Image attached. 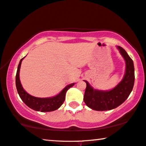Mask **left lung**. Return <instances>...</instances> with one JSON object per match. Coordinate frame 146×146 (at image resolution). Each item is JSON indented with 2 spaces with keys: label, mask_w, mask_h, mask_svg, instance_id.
Masks as SVG:
<instances>
[{
  "label": "left lung",
  "mask_w": 146,
  "mask_h": 146,
  "mask_svg": "<svg viewBox=\"0 0 146 146\" xmlns=\"http://www.w3.org/2000/svg\"><path fill=\"white\" fill-rule=\"evenodd\" d=\"M125 61V73L121 81L114 88L103 91L94 89L87 81L84 101L89 108L98 111L110 110L121 105L130 95L135 83V68L133 61L123 48L117 46Z\"/></svg>",
  "instance_id": "left-lung-1"
}]
</instances>
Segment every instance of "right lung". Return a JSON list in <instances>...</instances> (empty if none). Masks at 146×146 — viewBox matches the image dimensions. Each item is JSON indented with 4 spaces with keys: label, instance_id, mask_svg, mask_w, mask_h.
I'll return each instance as SVG.
<instances>
[{
    "label": "right lung",
    "instance_id": "obj_1",
    "mask_svg": "<svg viewBox=\"0 0 146 146\" xmlns=\"http://www.w3.org/2000/svg\"><path fill=\"white\" fill-rule=\"evenodd\" d=\"M21 60L19 64L18 65L17 73H16L15 77V84L16 88L18 94L19 95V97L22 101L25 103V105H27L29 108H32L36 111H40V112H51L57 110L58 108L60 107L61 105L64 102L65 99H66V94L68 90L71 87L75 85V83H72L67 86L64 88L60 92V93L51 98H36V97L32 96L30 95L23 89L21 85V83L20 81L19 78V72L21 65L23 60Z\"/></svg>",
    "mask_w": 146,
    "mask_h": 146
}]
</instances>
